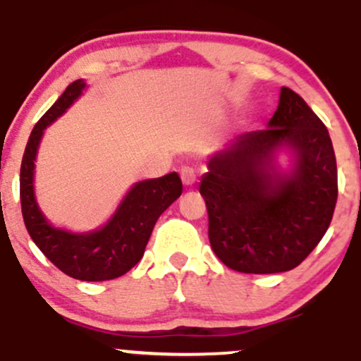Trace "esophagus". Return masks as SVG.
I'll return each mask as SVG.
<instances>
[{
	"label": "esophagus",
	"mask_w": 361,
	"mask_h": 361,
	"mask_svg": "<svg viewBox=\"0 0 361 361\" xmlns=\"http://www.w3.org/2000/svg\"><path fill=\"white\" fill-rule=\"evenodd\" d=\"M180 176H181V181H183V185L186 186V188L193 186L195 181H197V175H195V169L190 168V166L181 168Z\"/></svg>",
	"instance_id": "obj_1"
}]
</instances>
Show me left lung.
<instances>
[{
	"label": "left lung",
	"mask_w": 361,
	"mask_h": 361,
	"mask_svg": "<svg viewBox=\"0 0 361 361\" xmlns=\"http://www.w3.org/2000/svg\"><path fill=\"white\" fill-rule=\"evenodd\" d=\"M209 239L241 273L288 271L326 234L338 198V169L324 123L295 91L280 90L267 128L214 151L202 176Z\"/></svg>",
	"instance_id": "left-lung-1"
}]
</instances>
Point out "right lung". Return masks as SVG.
Returning a JSON list of instances; mask_svg holds the SVG:
<instances>
[{
  "label": "right lung",
  "instance_id": "right-lung-1",
  "mask_svg": "<svg viewBox=\"0 0 361 361\" xmlns=\"http://www.w3.org/2000/svg\"><path fill=\"white\" fill-rule=\"evenodd\" d=\"M88 88L76 80L45 111L28 137L20 169V200L25 227L39 250L61 271L82 281H105L126 275L144 256L159 215L183 192L178 173L134 183L111 217L86 233L57 227L45 217L35 197V161L44 132Z\"/></svg>",
  "mask_w": 361,
  "mask_h": 361
}]
</instances>
